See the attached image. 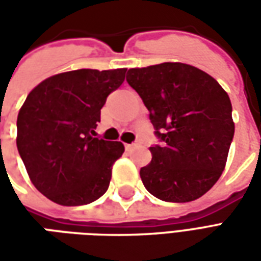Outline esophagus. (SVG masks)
Returning <instances> with one entry per match:
<instances>
[{"label": "esophagus", "instance_id": "obj_1", "mask_svg": "<svg viewBox=\"0 0 261 261\" xmlns=\"http://www.w3.org/2000/svg\"><path fill=\"white\" fill-rule=\"evenodd\" d=\"M133 148H136V144H125V149L127 151H131Z\"/></svg>", "mask_w": 261, "mask_h": 261}]
</instances>
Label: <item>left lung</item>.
Listing matches in <instances>:
<instances>
[{
	"label": "left lung",
	"mask_w": 261,
	"mask_h": 261,
	"mask_svg": "<svg viewBox=\"0 0 261 261\" xmlns=\"http://www.w3.org/2000/svg\"><path fill=\"white\" fill-rule=\"evenodd\" d=\"M128 85L141 96L162 145L149 147L140 170L152 196L189 202L222 175L235 133L228 93L211 75L183 63L130 68Z\"/></svg>",
	"instance_id": "obj_1"
}]
</instances>
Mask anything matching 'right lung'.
<instances>
[{
    "label": "right lung",
    "instance_id": "right-lung-1",
    "mask_svg": "<svg viewBox=\"0 0 261 261\" xmlns=\"http://www.w3.org/2000/svg\"><path fill=\"white\" fill-rule=\"evenodd\" d=\"M127 68L75 69L32 89L18 114L16 147L31 181L60 205H84L108 190L119 141L96 138L100 109Z\"/></svg>",
    "mask_w": 261,
    "mask_h": 261
}]
</instances>
